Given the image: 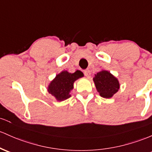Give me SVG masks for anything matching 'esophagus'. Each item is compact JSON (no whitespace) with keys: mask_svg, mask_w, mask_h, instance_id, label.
<instances>
[{"mask_svg":"<svg viewBox=\"0 0 152 152\" xmlns=\"http://www.w3.org/2000/svg\"><path fill=\"white\" fill-rule=\"evenodd\" d=\"M84 73L85 76H86L87 78H90V76H91V71H90L89 69L85 70V71H84Z\"/></svg>","mask_w":152,"mask_h":152,"instance_id":"obj_1","label":"esophagus"}]
</instances>
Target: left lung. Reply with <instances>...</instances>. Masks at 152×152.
Returning <instances> with one entry per match:
<instances>
[{"mask_svg": "<svg viewBox=\"0 0 152 152\" xmlns=\"http://www.w3.org/2000/svg\"><path fill=\"white\" fill-rule=\"evenodd\" d=\"M93 80L98 92L104 98L112 97L120 88L118 79L107 71H102L95 74Z\"/></svg>", "mask_w": 152, "mask_h": 152, "instance_id": "1", "label": "left lung"}]
</instances>
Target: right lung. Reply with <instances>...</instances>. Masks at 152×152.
Segmentation results:
<instances>
[{
	"instance_id": "1",
	"label": "right lung",
	"mask_w": 152,
	"mask_h": 152,
	"mask_svg": "<svg viewBox=\"0 0 152 152\" xmlns=\"http://www.w3.org/2000/svg\"><path fill=\"white\" fill-rule=\"evenodd\" d=\"M84 76L80 71H76L73 73L68 71H62L57 75L48 86L50 94L54 96L58 101H63L70 97L71 90L73 88V83L76 80Z\"/></svg>"
}]
</instances>
